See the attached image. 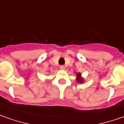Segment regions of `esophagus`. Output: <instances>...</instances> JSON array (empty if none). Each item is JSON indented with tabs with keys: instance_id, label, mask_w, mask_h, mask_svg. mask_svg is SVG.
Wrapping results in <instances>:
<instances>
[{
	"instance_id": "1",
	"label": "esophagus",
	"mask_w": 124,
	"mask_h": 124,
	"mask_svg": "<svg viewBox=\"0 0 124 124\" xmlns=\"http://www.w3.org/2000/svg\"><path fill=\"white\" fill-rule=\"evenodd\" d=\"M60 70H65V66H60Z\"/></svg>"
}]
</instances>
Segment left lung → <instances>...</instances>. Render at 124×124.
<instances>
[{
    "label": "left lung",
    "instance_id": "1",
    "mask_svg": "<svg viewBox=\"0 0 124 124\" xmlns=\"http://www.w3.org/2000/svg\"><path fill=\"white\" fill-rule=\"evenodd\" d=\"M77 77H76V80H77V82H79V83H83V77H81V74L80 73H77Z\"/></svg>",
    "mask_w": 124,
    "mask_h": 124
}]
</instances>
